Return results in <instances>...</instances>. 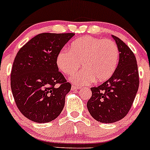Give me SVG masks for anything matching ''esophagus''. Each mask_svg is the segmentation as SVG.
Listing matches in <instances>:
<instances>
[{
    "label": "esophagus",
    "mask_w": 150,
    "mask_h": 150,
    "mask_svg": "<svg viewBox=\"0 0 150 150\" xmlns=\"http://www.w3.org/2000/svg\"><path fill=\"white\" fill-rule=\"evenodd\" d=\"M78 88H79V86H76V85H72V86H71V89H72L73 91H74V90H77Z\"/></svg>",
    "instance_id": "esophagus-1"
}]
</instances>
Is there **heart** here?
Returning a JSON list of instances; mask_svg holds the SVG:
<instances>
[{
	"instance_id": "obj_1",
	"label": "heart",
	"mask_w": 150,
	"mask_h": 150,
	"mask_svg": "<svg viewBox=\"0 0 150 150\" xmlns=\"http://www.w3.org/2000/svg\"><path fill=\"white\" fill-rule=\"evenodd\" d=\"M119 58V49L113 41L83 37L72 42L68 52H59L56 64L65 75L76 73L82 64L84 69L73 75L71 81L88 85L95 80L101 83L110 78L117 67Z\"/></svg>"
}]
</instances>
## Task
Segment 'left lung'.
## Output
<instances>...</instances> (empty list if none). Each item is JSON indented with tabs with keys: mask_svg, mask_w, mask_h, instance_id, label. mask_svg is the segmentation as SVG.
<instances>
[{
	"mask_svg": "<svg viewBox=\"0 0 150 150\" xmlns=\"http://www.w3.org/2000/svg\"><path fill=\"white\" fill-rule=\"evenodd\" d=\"M120 52L114 74L98 87L91 88L87 108L92 117L103 123L122 120L129 112L139 87L137 64L133 52L122 40L112 35Z\"/></svg>",
	"mask_w": 150,
	"mask_h": 150,
	"instance_id": "8db88e82",
	"label": "left lung"
}]
</instances>
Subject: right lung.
I'll return each mask as SVG.
<instances>
[{"label": "right lung", "instance_id": "1", "mask_svg": "<svg viewBox=\"0 0 150 150\" xmlns=\"http://www.w3.org/2000/svg\"><path fill=\"white\" fill-rule=\"evenodd\" d=\"M74 33L38 34L17 52L10 82L19 111L38 123L54 120L64 107L71 88L57 66V55Z\"/></svg>", "mask_w": 150, "mask_h": 150}]
</instances>
